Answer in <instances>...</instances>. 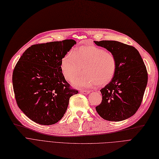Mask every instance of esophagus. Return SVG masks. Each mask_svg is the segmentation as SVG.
Here are the masks:
<instances>
[{"label":"esophagus","instance_id":"obj_1","mask_svg":"<svg viewBox=\"0 0 159 159\" xmlns=\"http://www.w3.org/2000/svg\"><path fill=\"white\" fill-rule=\"evenodd\" d=\"M89 92H90V91H89V90H80V93H83V94H86V95L89 93Z\"/></svg>","mask_w":159,"mask_h":159}]
</instances>
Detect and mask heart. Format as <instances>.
I'll return each instance as SVG.
<instances>
[{
	"mask_svg": "<svg viewBox=\"0 0 159 159\" xmlns=\"http://www.w3.org/2000/svg\"><path fill=\"white\" fill-rule=\"evenodd\" d=\"M61 71L66 79L78 88L107 85L116 74L117 63L114 55L93 44H85L67 52L61 60Z\"/></svg>",
	"mask_w": 159,
	"mask_h": 159,
	"instance_id": "1",
	"label": "heart"
}]
</instances>
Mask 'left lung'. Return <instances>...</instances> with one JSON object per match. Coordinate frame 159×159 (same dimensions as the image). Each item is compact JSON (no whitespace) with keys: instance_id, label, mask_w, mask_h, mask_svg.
<instances>
[{"instance_id":"obj_1","label":"left lung","mask_w":159,"mask_h":159,"mask_svg":"<svg viewBox=\"0 0 159 159\" xmlns=\"http://www.w3.org/2000/svg\"><path fill=\"white\" fill-rule=\"evenodd\" d=\"M111 52L117 68L113 79L101 89V103L96 111L104 120H125L139 108L148 84V71L139 52L133 46L116 41H94Z\"/></svg>"}]
</instances>
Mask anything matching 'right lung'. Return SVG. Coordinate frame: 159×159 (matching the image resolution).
I'll use <instances>...</instances> for the list:
<instances>
[{"mask_svg":"<svg viewBox=\"0 0 159 159\" xmlns=\"http://www.w3.org/2000/svg\"><path fill=\"white\" fill-rule=\"evenodd\" d=\"M76 44L73 39L33 45L19 58L13 70L12 83L19 108L33 121L52 125L60 121L72 89L61 72V60Z\"/></svg>","mask_w":159,"mask_h":159,"instance_id":"add662e5","label":"right lung"}]
</instances>
